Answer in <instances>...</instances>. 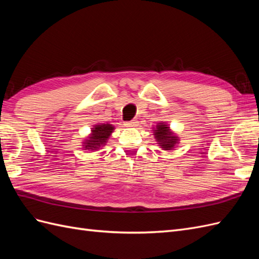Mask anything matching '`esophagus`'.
Listing matches in <instances>:
<instances>
[{
	"mask_svg": "<svg viewBox=\"0 0 259 259\" xmlns=\"http://www.w3.org/2000/svg\"><path fill=\"white\" fill-rule=\"evenodd\" d=\"M124 125L126 127H135V126H137V125H138V122H137V120H132V121L125 122Z\"/></svg>",
	"mask_w": 259,
	"mask_h": 259,
	"instance_id": "1",
	"label": "esophagus"
}]
</instances>
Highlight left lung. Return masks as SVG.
<instances>
[{"label": "left lung", "instance_id": "left-lung-1", "mask_svg": "<svg viewBox=\"0 0 259 259\" xmlns=\"http://www.w3.org/2000/svg\"><path fill=\"white\" fill-rule=\"evenodd\" d=\"M153 135L162 150H173L179 142V137L170 132L168 125L164 122L158 123L156 126L153 127Z\"/></svg>", "mask_w": 259, "mask_h": 259}]
</instances>
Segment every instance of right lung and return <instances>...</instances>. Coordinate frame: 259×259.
Wrapping results in <instances>:
<instances>
[{"instance_id": "obj_1", "label": "right lung", "mask_w": 259, "mask_h": 259, "mask_svg": "<svg viewBox=\"0 0 259 259\" xmlns=\"http://www.w3.org/2000/svg\"><path fill=\"white\" fill-rule=\"evenodd\" d=\"M113 130H114L113 125L108 124V123L94 125L90 136L86 137V140H84L82 143L83 150L96 151L101 147H104L108 143L107 140L112 134Z\"/></svg>"}]
</instances>
